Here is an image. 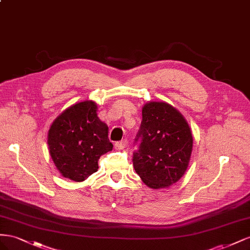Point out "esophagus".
Wrapping results in <instances>:
<instances>
[{"mask_svg":"<svg viewBox=\"0 0 250 250\" xmlns=\"http://www.w3.org/2000/svg\"><path fill=\"white\" fill-rule=\"evenodd\" d=\"M126 146V140H123V141H118L115 144V148L116 149H123L125 148Z\"/></svg>","mask_w":250,"mask_h":250,"instance_id":"esophagus-1","label":"esophagus"}]
</instances>
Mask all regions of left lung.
Segmentation results:
<instances>
[{
	"mask_svg": "<svg viewBox=\"0 0 250 250\" xmlns=\"http://www.w3.org/2000/svg\"><path fill=\"white\" fill-rule=\"evenodd\" d=\"M137 142L133 166L148 188H165L179 181L192 149L190 127L179 111L163 102L146 104Z\"/></svg>",
	"mask_w": 250,
	"mask_h": 250,
	"instance_id": "obj_1",
	"label": "left lung"
}]
</instances>
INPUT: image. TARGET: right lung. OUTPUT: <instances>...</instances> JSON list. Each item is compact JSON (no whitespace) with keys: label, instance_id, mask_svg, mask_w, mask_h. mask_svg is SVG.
<instances>
[{"label":"right lung","instance_id":"right-lung-1","mask_svg":"<svg viewBox=\"0 0 250 250\" xmlns=\"http://www.w3.org/2000/svg\"><path fill=\"white\" fill-rule=\"evenodd\" d=\"M96 111L92 101L75 104L56 117L48 132L49 153L56 168L76 182L97 172L98 159L113 149L109 127Z\"/></svg>","mask_w":250,"mask_h":250}]
</instances>
